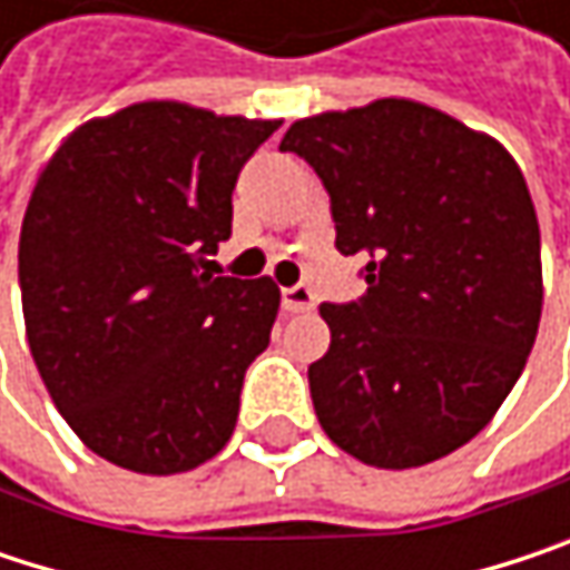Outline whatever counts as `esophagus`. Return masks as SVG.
<instances>
[{
    "label": "esophagus",
    "mask_w": 570,
    "mask_h": 570,
    "mask_svg": "<svg viewBox=\"0 0 570 570\" xmlns=\"http://www.w3.org/2000/svg\"><path fill=\"white\" fill-rule=\"evenodd\" d=\"M281 303H284L286 313H306V309H313V306H316V296H313V289H309V286H303V284L284 286Z\"/></svg>",
    "instance_id": "obj_1"
}]
</instances>
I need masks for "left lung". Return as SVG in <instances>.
Masks as SVG:
<instances>
[{
    "mask_svg": "<svg viewBox=\"0 0 570 570\" xmlns=\"http://www.w3.org/2000/svg\"><path fill=\"white\" fill-rule=\"evenodd\" d=\"M330 194L336 250L366 293L323 303L309 366L323 432L376 469H415L475 439L512 393L541 320V234L512 155L405 98L293 121Z\"/></svg>",
    "mask_w": 570,
    "mask_h": 570,
    "instance_id": "8db88e82",
    "label": "left lung"
}]
</instances>
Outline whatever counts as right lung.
I'll return each instance as SVG.
<instances>
[{
  "label": "right lung",
  "mask_w": 570,
  "mask_h": 570,
  "mask_svg": "<svg viewBox=\"0 0 570 570\" xmlns=\"http://www.w3.org/2000/svg\"><path fill=\"white\" fill-rule=\"evenodd\" d=\"M281 121L141 101L81 125L39 174L19 237L26 336L49 396L101 459L174 475L234 435L281 289L214 277L230 194Z\"/></svg>",
  "instance_id": "right-lung-1"
}]
</instances>
